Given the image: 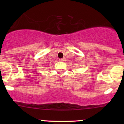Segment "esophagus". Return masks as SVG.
Returning a JSON list of instances; mask_svg holds the SVG:
<instances>
[{"instance_id": "esophagus-1", "label": "esophagus", "mask_w": 124, "mask_h": 124, "mask_svg": "<svg viewBox=\"0 0 124 124\" xmlns=\"http://www.w3.org/2000/svg\"><path fill=\"white\" fill-rule=\"evenodd\" d=\"M60 61H65L66 59L65 58H62V59H59Z\"/></svg>"}]
</instances>
